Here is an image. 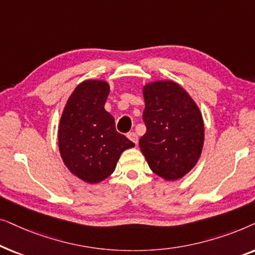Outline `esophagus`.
Listing matches in <instances>:
<instances>
[{
  "mask_svg": "<svg viewBox=\"0 0 255 255\" xmlns=\"http://www.w3.org/2000/svg\"><path fill=\"white\" fill-rule=\"evenodd\" d=\"M128 139H130V140H131V141H133L135 145H137V144H138V135H137V134H135V133H134V132H128Z\"/></svg>",
  "mask_w": 255,
  "mask_h": 255,
  "instance_id": "obj_1",
  "label": "esophagus"
}]
</instances>
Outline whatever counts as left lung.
<instances>
[{
	"mask_svg": "<svg viewBox=\"0 0 255 255\" xmlns=\"http://www.w3.org/2000/svg\"><path fill=\"white\" fill-rule=\"evenodd\" d=\"M142 120L146 133L139 147L152 172L167 181L189 173L200 159L204 142V123L197 104L174 81H154L144 86Z\"/></svg>",
	"mask_w": 255,
	"mask_h": 255,
	"instance_id": "obj_1",
	"label": "left lung"
}]
</instances>
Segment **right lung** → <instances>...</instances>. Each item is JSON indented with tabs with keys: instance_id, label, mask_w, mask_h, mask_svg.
Returning a JSON list of instances; mask_svg holds the SVG:
<instances>
[{
	"instance_id": "add662e5",
	"label": "right lung",
	"mask_w": 255,
	"mask_h": 255,
	"mask_svg": "<svg viewBox=\"0 0 255 255\" xmlns=\"http://www.w3.org/2000/svg\"><path fill=\"white\" fill-rule=\"evenodd\" d=\"M109 83L86 80L74 89L62 111L59 151L69 172L87 183L110 176L125 149L134 144L118 133L115 120L104 109Z\"/></svg>"
}]
</instances>
